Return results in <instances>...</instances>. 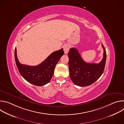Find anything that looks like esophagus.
I'll use <instances>...</instances> for the list:
<instances>
[{
    "mask_svg": "<svg viewBox=\"0 0 124 124\" xmlns=\"http://www.w3.org/2000/svg\"><path fill=\"white\" fill-rule=\"evenodd\" d=\"M63 49H64V51L65 54H68V52H69V49H70V46L68 44L65 45L63 47Z\"/></svg>",
    "mask_w": 124,
    "mask_h": 124,
    "instance_id": "34e87169",
    "label": "esophagus"
}]
</instances>
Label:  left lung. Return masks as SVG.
Masks as SVG:
<instances>
[{
    "label": "left lung",
    "mask_w": 124,
    "mask_h": 124,
    "mask_svg": "<svg viewBox=\"0 0 124 124\" xmlns=\"http://www.w3.org/2000/svg\"><path fill=\"white\" fill-rule=\"evenodd\" d=\"M103 57L98 64L88 63L82 58L78 49L70 48L68 52L69 74L73 82L79 86H89L97 80L102 74L105 67L107 54L102 44Z\"/></svg>",
    "instance_id": "obj_1"
}]
</instances>
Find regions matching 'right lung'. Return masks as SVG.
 <instances>
[{"label": "right lung", "mask_w": 124, "mask_h": 124, "mask_svg": "<svg viewBox=\"0 0 124 124\" xmlns=\"http://www.w3.org/2000/svg\"><path fill=\"white\" fill-rule=\"evenodd\" d=\"M63 49L55 51L50 54L42 63L37 66H31L20 63L16 55V49L15 50V59L21 76L28 82L41 86L48 83L54 74L55 66L64 54Z\"/></svg>", "instance_id": "1"}]
</instances>
